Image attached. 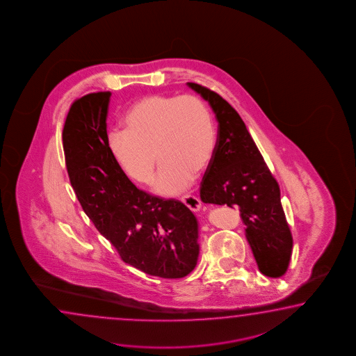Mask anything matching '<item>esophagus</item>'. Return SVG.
I'll return each mask as SVG.
<instances>
[{"instance_id":"1","label":"esophagus","mask_w":356,"mask_h":356,"mask_svg":"<svg viewBox=\"0 0 356 356\" xmlns=\"http://www.w3.org/2000/svg\"><path fill=\"white\" fill-rule=\"evenodd\" d=\"M181 202L184 203L193 212H197V211L201 209V201L195 195H184L181 198Z\"/></svg>"}]
</instances>
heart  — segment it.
<instances>
[{
    "mask_svg": "<svg viewBox=\"0 0 356 356\" xmlns=\"http://www.w3.org/2000/svg\"><path fill=\"white\" fill-rule=\"evenodd\" d=\"M122 125L124 130L108 135L113 158L133 181L149 184L156 154L161 163L155 183L159 195L186 191L213 159L216 130L212 115L193 95L139 98L126 110Z\"/></svg>",
    "mask_w": 356,
    "mask_h": 356,
    "instance_id": "1",
    "label": "heart"
}]
</instances>
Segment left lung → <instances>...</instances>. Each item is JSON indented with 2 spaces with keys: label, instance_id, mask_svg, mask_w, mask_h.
Instances as JSON below:
<instances>
[{
  "label": "left lung",
  "instance_id": "1",
  "mask_svg": "<svg viewBox=\"0 0 356 356\" xmlns=\"http://www.w3.org/2000/svg\"><path fill=\"white\" fill-rule=\"evenodd\" d=\"M218 121L216 149L201 183L204 203L237 207L259 270L279 278L288 269L293 238L280 202L278 181L236 110L216 92L188 82Z\"/></svg>",
  "mask_w": 356,
  "mask_h": 356
}]
</instances>
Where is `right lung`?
Segmentation results:
<instances>
[{
  "mask_svg": "<svg viewBox=\"0 0 356 356\" xmlns=\"http://www.w3.org/2000/svg\"><path fill=\"white\" fill-rule=\"evenodd\" d=\"M110 97L90 93L70 106L62 135L70 184L125 263L154 277L183 278L200 254L197 218L186 204L149 195L127 178L108 147Z\"/></svg>",
  "mask_w": 356,
  "mask_h": 356,
  "instance_id": "1",
  "label": "right lung"
}]
</instances>
